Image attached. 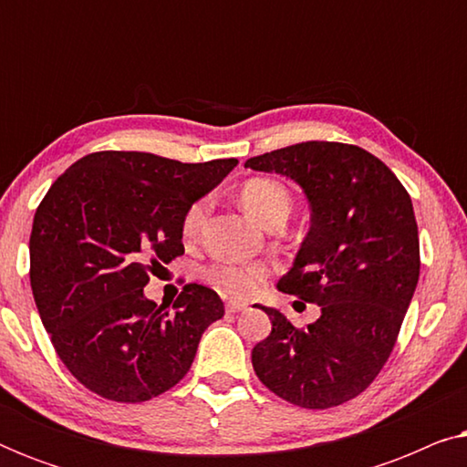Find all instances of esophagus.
Listing matches in <instances>:
<instances>
[{
    "mask_svg": "<svg viewBox=\"0 0 467 467\" xmlns=\"http://www.w3.org/2000/svg\"><path fill=\"white\" fill-rule=\"evenodd\" d=\"M246 302H240V299H234V302H227V312H242L246 310Z\"/></svg>",
    "mask_w": 467,
    "mask_h": 467,
    "instance_id": "esophagus-1",
    "label": "esophagus"
}]
</instances>
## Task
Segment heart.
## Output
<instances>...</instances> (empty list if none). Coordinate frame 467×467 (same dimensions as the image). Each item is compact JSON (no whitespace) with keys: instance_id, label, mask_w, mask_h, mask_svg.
I'll use <instances>...</instances> for the list:
<instances>
[{"instance_id":"obj_1","label":"heart","mask_w":467,"mask_h":467,"mask_svg":"<svg viewBox=\"0 0 467 467\" xmlns=\"http://www.w3.org/2000/svg\"><path fill=\"white\" fill-rule=\"evenodd\" d=\"M240 203L246 210V214L261 223V225H265L267 221L278 214L286 216L291 210L289 191L280 182L270 181V178H251V181L244 182V187L240 189ZM203 219H206V202H195L182 219L184 238H195ZM264 274L265 270L259 265L225 264L213 267L208 272V278L214 289L225 293V296L246 297L257 289Z\"/></svg>"}]
</instances>
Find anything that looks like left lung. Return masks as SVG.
Returning a JSON list of instances; mask_svg holds the SVG:
<instances>
[{
  "instance_id": "left-lung-1",
  "label": "left lung",
  "mask_w": 467,
  "mask_h": 467,
  "mask_svg": "<svg viewBox=\"0 0 467 467\" xmlns=\"http://www.w3.org/2000/svg\"><path fill=\"white\" fill-rule=\"evenodd\" d=\"M244 168L291 178L310 229L276 289L321 306L306 329L283 312L253 348L264 385L291 404L331 408L366 391L385 366L419 283V229L410 195L380 159L353 144L302 142Z\"/></svg>"
}]
</instances>
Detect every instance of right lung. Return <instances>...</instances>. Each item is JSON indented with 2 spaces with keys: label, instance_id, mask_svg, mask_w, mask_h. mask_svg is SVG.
Returning <instances> with one entry per match:
<instances>
[{
  "label": "right lung",
  "instance_id": "1",
  "mask_svg": "<svg viewBox=\"0 0 467 467\" xmlns=\"http://www.w3.org/2000/svg\"><path fill=\"white\" fill-rule=\"evenodd\" d=\"M238 159L181 163L104 150L57 178L36 210L31 289L57 355L87 389L146 401L189 372L221 297L187 285L170 312L144 296L149 272L184 253L182 219Z\"/></svg>",
  "mask_w": 467,
  "mask_h": 467
}]
</instances>
